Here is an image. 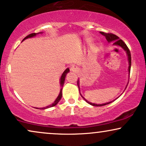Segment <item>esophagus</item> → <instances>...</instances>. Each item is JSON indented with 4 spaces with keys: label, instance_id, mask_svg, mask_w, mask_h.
I'll return each instance as SVG.
<instances>
[{
    "label": "esophagus",
    "instance_id": "obj_1",
    "mask_svg": "<svg viewBox=\"0 0 146 146\" xmlns=\"http://www.w3.org/2000/svg\"><path fill=\"white\" fill-rule=\"evenodd\" d=\"M70 70L72 72H78V68L76 66L73 65L72 66H71Z\"/></svg>",
    "mask_w": 146,
    "mask_h": 146
}]
</instances>
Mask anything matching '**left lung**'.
Wrapping results in <instances>:
<instances>
[{"instance_id": "8db88e82", "label": "left lung", "mask_w": 146, "mask_h": 146, "mask_svg": "<svg viewBox=\"0 0 146 146\" xmlns=\"http://www.w3.org/2000/svg\"><path fill=\"white\" fill-rule=\"evenodd\" d=\"M100 33L102 34V35L105 36L106 37V39H107V40L108 41V42H111V41H113V44L114 45H119V46L121 47V48L123 49V50L125 51L126 53H127V57H128V62H129V68H128V70H129V74H130V70H131V53H130V51L129 50V48H127V45L125 43V42L121 39H119V37L118 36H117L116 35H114V34L113 33H104V32H100ZM78 88H79V90H80V88H79V82L78 80ZM126 86V88H127ZM125 88V89H126ZM82 96V95H81ZM82 98H84V99L86 101V102H87L88 104H90V105H91L92 106H95V107H101V106H104V105H108V104L111 103V102H109V103H105V104H99V105H97V104H95V103H90V102L86 101L85 98L83 97Z\"/></svg>"}]
</instances>
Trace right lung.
<instances>
[{
  "label": "right lung",
  "mask_w": 146,
  "mask_h": 146,
  "mask_svg": "<svg viewBox=\"0 0 146 146\" xmlns=\"http://www.w3.org/2000/svg\"><path fill=\"white\" fill-rule=\"evenodd\" d=\"M39 33H31L29 34V35H28L27 36H26L25 38L23 39V41H24L25 39H27V38H31V37H35V36L37 35V34H38ZM40 33H42V32H41ZM70 71V69L69 68H67L65 70V71L64 72L63 74H62L61 78H60V86H61V89H60V94L59 95H58V97L56 100H55V101L53 103L52 105H49V106H47V107H43V108H41V109H48V108H50V107H54V106H56L57 104L58 103V102L60 101V99L62 98V87L64 86V81H65V78H66V76L68 72H69Z\"/></svg>",
  "instance_id": "obj_1"
}]
</instances>
